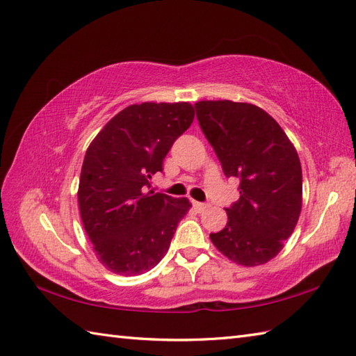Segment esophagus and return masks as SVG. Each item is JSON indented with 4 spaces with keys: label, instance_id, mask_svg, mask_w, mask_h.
I'll use <instances>...</instances> for the list:
<instances>
[{
    "label": "esophagus",
    "instance_id": "esophagus-1",
    "mask_svg": "<svg viewBox=\"0 0 356 356\" xmlns=\"http://www.w3.org/2000/svg\"><path fill=\"white\" fill-rule=\"evenodd\" d=\"M193 207L197 211H205L207 208H209V203H203V202H195L193 200Z\"/></svg>",
    "mask_w": 356,
    "mask_h": 356
}]
</instances>
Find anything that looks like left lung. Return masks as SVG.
I'll list each match as a JSON object with an SVG mask.
<instances>
[{
  "mask_svg": "<svg viewBox=\"0 0 356 356\" xmlns=\"http://www.w3.org/2000/svg\"><path fill=\"white\" fill-rule=\"evenodd\" d=\"M195 110L225 176L240 180V199L226 208L228 223L209 238L241 266L268 263L282 251L301 213L297 149L277 120L254 104L200 101Z\"/></svg>",
  "mask_w": 356,
  "mask_h": 356,
  "instance_id": "obj_1",
  "label": "left lung"
}]
</instances>
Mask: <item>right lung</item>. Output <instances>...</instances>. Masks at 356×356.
<instances>
[{"instance_id":"right-lung-1","label":"right lung","mask_w":356,"mask_h":356,"mask_svg":"<svg viewBox=\"0 0 356 356\" xmlns=\"http://www.w3.org/2000/svg\"><path fill=\"white\" fill-rule=\"evenodd\" d=\"M194 120L190 102L133 104L90 143L78 203L97 259L119 275L153 269L191 203L148 190L171 145Z\"/></svg>"}]
</instances>
